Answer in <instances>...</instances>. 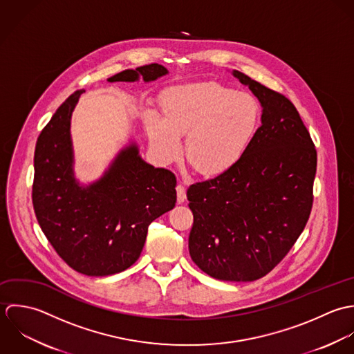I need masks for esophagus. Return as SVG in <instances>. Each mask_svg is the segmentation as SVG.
Returning <instances> with one entry per match:
<instances>
[{"mask_svg":"<svg viewBox=\"0 0 354 354\" xmlns=\"http://www.w3.org/2000/svg\"><path fill=\"white\" fill-rule=\"evenodd\" d=\"M176 197H178V203L183 204L186 201V189L182 185L176 186Z\"/></svg>","mask_w":354,"mask_h":354,"instance_id":"34e87169","label":"esophagus"}]
</instances>
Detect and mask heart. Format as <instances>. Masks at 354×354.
I'll return each mask as SVG.
<instances>
[{"mask_svg": "<svg viewBox=\"0 0 354 354\" xmlns=\"http://www.w3.org/2000/svg\"><path fill=\"white\" fill-rule=\"evenodd\" d=\"M162 118L145 113V126L156 156L172 161L182 151L203 175L232 169L254 141L261 108L257 98L216 82H197L169 87L161 95Z\"/></svg>", "mask_w": 354, "mask_h": 354, "instance_id": "1", "label": "heart"}]
</instances>
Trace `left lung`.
Here are the masks:
<instances>
[{"label": "left lung", "mask_w": 354, "mask_h": 354, "mask_svg": "<svg viewBox=\"0 0 354 354\" xmlns=\"http://www.w3.org/2000/svg\"><path fill=\"white\" fill-rule=\"evenodd\" d=\"M257 97L261 126L230 171L192 185V260L209 277L252 282L272 271L312 209L317 154L295 106L248 75L231 72Z\"/></svg>", "instance_id": "8db88e82"}]
</instances>
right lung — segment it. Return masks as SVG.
I'll list each match as a JSON object with an SVG mask.
<instances>
[{
    "label": "right lung",
    "instance_id": "add662e5",
    "mask_svg": "<svg viewBox=\"0 0 354 354\" xmlns=\"http://www.w3.org/2000/svg\"><path fill=\"white\" fill-rule=\"evenodd\" d=\"M168 73L160 64L119 72L108 82H154ZM84 90L71 94L38 137L34 154L32 204L37 220L57 254L87 277H108L141 256L149 224L176 203V178L154 168L137 142L120 149L94 182L75 176L72 112Z\"/></svg>",
    "mask_w": 354,
    "mask_h": 354
}]
</instances>
